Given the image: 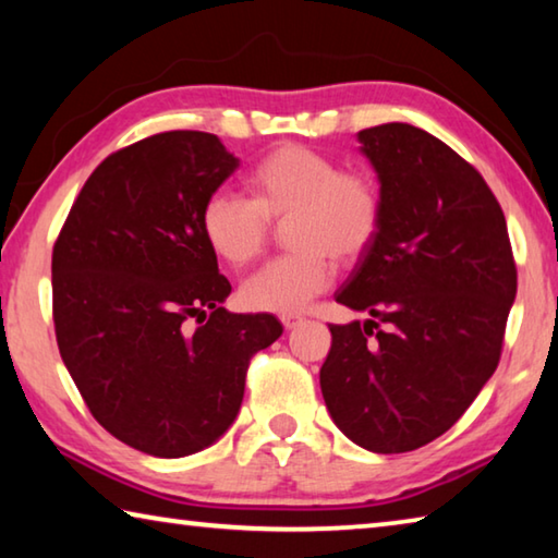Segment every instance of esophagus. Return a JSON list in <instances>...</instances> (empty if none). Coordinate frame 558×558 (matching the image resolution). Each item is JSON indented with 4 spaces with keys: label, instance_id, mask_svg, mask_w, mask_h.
Returning a JSON list of instances; mask_svg holds the SVG:
<instances>
[{
    "label": "esophagus",
    "instance_id": "1",
    "mask_svg": "<svg viewBox=\"0 0 558 558\" xmlns=\"http://www.w3.org/2000/svg\"><path fill=\"white\" fill-rule=\"evenodd\" d=\"M302 319H305V317H300V315H282L280 323H282V327H286V329H295L298 325H302Z\"/></svg>",
    "mask_w": 558,
    "mask_h": 558
}]
</instances>
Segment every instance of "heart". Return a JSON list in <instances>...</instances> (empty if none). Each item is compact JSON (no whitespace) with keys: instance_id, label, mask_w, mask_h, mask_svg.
<instances>
[{"instance_id":"b5f03b06","label":"heart","mask_w":558,"mask_h":558,"mask_svg":"<svg viewBox=\"0 0 558 558\" xmlns=\"http://www.w3.org/2000/svg\"><path fill=\"white\" fill-rule=\"evenodd\" d=\"M245 186L251 202L231 192L206 196L199 226L214 256L241 268L266 248L270 223L288 221L290 256L270 260L241 286L243 307L253 313H300L332 282L335 260L354 266L379 239V182L313 147H272L253 165Z\"/></svg>"}]
</instances>
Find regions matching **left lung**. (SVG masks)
Masks as SVG:
<instances>
[{
  "label": "left lung",
  "mask_w": 558,
  "mask_h": 558,
  "mask_svg": "<svg viewBox=\"0 0 558 558\" xmlns=\"http://www.w3.org/2000/svg\"><path fill=\"white\" fill-rule=\"evenodd\" d=\"M384 223L337 302L369 319L329 325L327 411L372 452L442 436L495 374L517 268L485 179L430 132L386 122L356 135Z\"/></svg>",
  "instance_id": "8db88e82"
}]
</instances>
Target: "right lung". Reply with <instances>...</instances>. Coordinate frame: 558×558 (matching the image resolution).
Masks as SVG:
<instances>
[{
	"mask_svg": "<svg viewBox=\"0 0 558 558\" xmlns=\"http://www.w3.org/2000/svg\"><path fill=\"white\" fill-rule=\"evenodd\" d=\"M233 157L211 132H159L102 159L53 245L59 352L102 428L155 458L219 440L239 415L251 356L282 335L272 315L221 307L231 282L202 206Z\"/></svg>",
	"mask_w": 558,
	"mask_h": 558,
	"instance_id": "add662e5",
	"label": "right lung"
}]
</instances>
